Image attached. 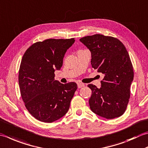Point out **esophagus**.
<instances>
[{"mask_svg":"<svg viewBox=\"0 0 148 148\" xmlns=\"http://www.w3.org/2000/svg\"><path fill=\"white\" fill-rule=\"evenodd\" d=\"M83 86H85V85H84L83 83H77V87L79 88H81L83 87Z\"/></svg>","mask_w":148,"mask_h":148,"instance_id":"esophagus-1","label":"esophagus"}]
</instances>
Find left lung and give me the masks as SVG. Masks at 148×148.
<instances>
[{
    "label": "left lung",
    "instance_id": "obj_1",
    "mask_svg": "<svg viewBox=\"0 0 148 148\" xmlns=\"http://www.w3.org/2000/svg\"><path fill=\"white\" fill-rule=\"evenodd\" d=\"M79 41L90 51L92 68L103 76L100 88L88 85L92 90L90 108L108 119L120 117L128 104L134 76L125 46L115 38L99 34L83 37Z\"/></svg>",
    "mask_w": 148,
    "mask_h": 148
}]
</instances>
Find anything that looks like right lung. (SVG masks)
<instances>
[{"mask_svg":"<svg viewBox=\"0 0 148 148\" xmlns=\"http://www.w3.org/2000/svg\"><path fill=\"white\" fill-rule=\"evenodd\" d=\"M74 38L47 39L29 47L20 63L18 83L26 108L44 123L58 120L68 112L77 84H63L54 79L67 49Z\"/></svg>","mask_w":148,"mask_h":148,"instance_id":"right-lung-1","label":"right lung"}]
</instances>
